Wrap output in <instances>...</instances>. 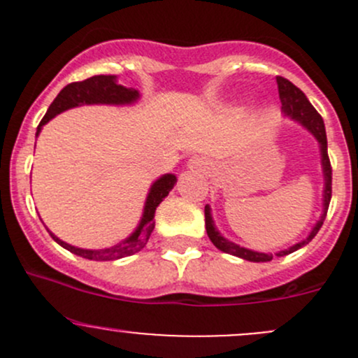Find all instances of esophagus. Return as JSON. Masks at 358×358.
Listing matches in <instances>:
<instances>
[{
    "mask_svg": "<svg viewBox=\"0 0 358 358\" xmlns=\"http://www.w3.org/2000/svg\"><path fill=\"white\" fill-rule=\"evenodd\" d=\"M190 168H194V169H206V162L202 161V159L196 157V159H192V161H190Z\"/></svg>",
    "mask_w": 358,
    "mask_h": 358,
    "instance_id": "esophagus-1",
    "label": "esophagus"
}]
</instances>
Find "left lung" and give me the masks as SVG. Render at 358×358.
<instances>
[{"label": "left lung", "mask_w": 358, "mask_h": 358, "mask_svg": "<svg viewBox=\"0 0 358 358\" xmlns=\"http://www.w3.org/2000/svg\"><path fill=\"white\" fill-rule=\"evenodd\" d=\"M277 86H279V96H280V103H282V109L286 112L289 117L294 119V121L301 122L320 143V156H322V169H324V178H326V189H324V209H322V216L317 222V225L313 227L310 236L306 237L305 241L301 243L294 244V246L289 249H284V251L275 252V256H286L289 252H294L296 249L303 248L305 244H308L313 237L317 236V232L322 227L324 220H326L327 209H329V202H331V196H333V168H331V161L329 156H327V136H326V128H324V121L322 115L315 110V107L308 102L305 93L294 86L289 79L282 78V76H277ZM204 216H206V232H208V237L211 239V243L215 244L220 251L229 252V255L239 256V258L248 259V262H270L273 258L272 255H265V252H256L251 251V249L241 248L237 244L230 243L227 241L225 237L220 236L218 230L215 229V223H213L211 213H209V206L204 208Z\"/></svg>", "instance_id": "left-lung-1"}]
</instances>
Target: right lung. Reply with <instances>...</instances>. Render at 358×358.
Instances as JSON below:
<instances>
[{"mask_svg":"<svg viewBox=\"0 0 358 358\" xmlns=\"http://www.w3.org/2000/svg\"><path fill=\"white\" fill-rule=\"evenodd\" d=\"M138 99V92L136 90L124 88V86L117 85L115 83L114 76H93V78L85 79V81H76L67 85L62 92L57 95V99L53 100L50 109L46 110L45 117L41 119L38 126V133L41 131V126L46 124L52 117H55L60 112L71 109L76 106H86V103H131ZM176 176L175 175H164L150 187V192L147 196L145 209H143L142 222H140L138 229L131 234L126 241H122L117 246H112L107 249H81L74 248L71 244L64 243L59 237L53 236L50 232V236L53 237L55 243H59L60 246L66 248L67 251L74 252V255L83 256L86 259H95V262H112V259L124 258V256H131L135 252H138L140 249L145 248L147 241H149L150 234L154 230V213L156 208L161 204L162 199L169 194V190L175 187Z\"/></svg>","mask_w":358,"mask_h":358,"instance_id":"add662e5","label":"right lung"}]
</instances>
